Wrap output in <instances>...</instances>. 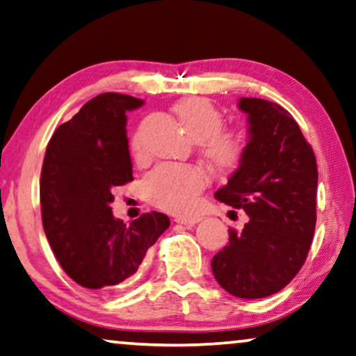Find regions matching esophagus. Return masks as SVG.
I'll list each match as a JSON object with an SVG mask.
<instances>
[{"mask_svg": "<svg viewBox=\"0 0 356 356\" xmlns=\"http://www.w3.org/2000/svg\"><path fill=\"white\" fill-rule=\"evenodd\" d=\"M174 220H176L177 224H180V225L193 227V225H196L201 220V217H176V219H174Z\"/></svg>", "mask_w": 356, "mask_h": 356, "instance_id": "1", "label": "esophagus"}]
</instances>
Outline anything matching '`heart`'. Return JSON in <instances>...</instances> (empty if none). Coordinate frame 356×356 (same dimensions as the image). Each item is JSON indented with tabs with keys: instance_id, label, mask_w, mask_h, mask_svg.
<instances>
[{
	"instance_id": "1",
	"label": "heart",
	"mask_w": 356,
	"mask_h": 356,
	"mask_svg": "<svg viewBox=\"0 0 356 356\" xmlns=\"http://www.w3.org/2000/svg\"><path fill=\"white\" fill-rule=\"evenodd\" d=\"M185 132L200 142L201 155L216 171L230 172L245 156V139L240 132L222 129L224 116L220 110L203 97L182 99L174 105ZM132 155L140 150L139 137H131ZM208 184L203 169L177 164H160L142 180V193L156 208L174 214H188L196 208L198 195Z\"/></svg>"
}]
</instances>
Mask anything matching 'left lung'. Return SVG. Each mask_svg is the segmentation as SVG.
<instances>
[{"mask_svg":"<svg viewBox=\"0 0 356 356\" xmlns=\"http://www.w3.org/2000/svg\"><path fill=\"white\" fill-rule=\"evenodd\" d=\"M249 140L240 166L216 198L249 216L230 229L229 246L212 257L227 293L262 299L284 288L302 265L316 224V158L293 115L264 99L241 97Z\"/></svg>","mask_w":356,"mask_h":356,"instance_id":"8db88e82","label":"left lung"}]
</instances>
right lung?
I'll use <instances>...</instances> for the list:
<instances>
[{
  "mask_svg": "<svg viewBox=\"0 0 356 356\" xmlns=\"http://www.w3.org/2000/svg\"><path fill=\"white\" fill-rule=\"evenodd\" d=\"M144 100L105 92L60 124L46 148L40 180L42 227L65 273L83 288L108 291L129 278L169 217L152 211L126 225L111 190L132 180L126 111Z\"/></svg>",
  "mask_w": 356,
  "mask_h": 356,
  "instance_id": "obj_1",
  "label": "right lung"
}]
</instances>
